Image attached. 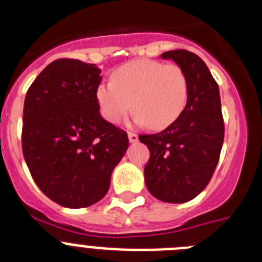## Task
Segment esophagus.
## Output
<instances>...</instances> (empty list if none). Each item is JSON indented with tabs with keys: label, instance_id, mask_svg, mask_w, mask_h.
<instances>
[{
	"label": "esophagus",
	"instance_id": "1",
	"mask_svg": "<svg viewBox=\"0 0 262 262\" xmlns=\"http://www.w3.org/2000/svg\"><path fill=\"white\" fill-rule=\"evenodd\" d=\"M128 140L129 143H136L138 142V135L135 133H128Z\"/></svg>",
	"mask_w": 262,
	"mask_h": 262
}]
</instances>
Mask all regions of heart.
Returning <instances> with one entry per match:
<instances>
[{
	"instance_id": "heart-1",
	"label": "heart",
	"mask_w": 262,
	"mask_h": 262,
	"mask_svg": "<svg viewBox=\"0 0 262 262\" xmlns=\"http://www.w3.org/2000/svg\"><path fill=\"white\" fill-rule=\"evenodd\" d=\"M95 96L108 123L120 122L133 105L136 122L162 129L185 110L189 85L183 69L177 64L135 60L116 68L111 83L99 84Z\"/></svg>"
}]
</instances>
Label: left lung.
<instances>
[{"label":"left lung","instance_id":"left-lung-1","mask_svg":"<svg viewBox=\"0 0 262 262\" xmlns=\"http://www.w3.org/2000/svg\"><path fill=\"white\" fill-rule=\"evenodd\" d=\"M183 69L189 85L185 110L167 128L139 135L150 150L146 186L168 204L191 201L210 182L224 143V118L217 81L202 58L185 49L162 53Z\"/></svg>","mask_w":262,"mask_h":262}]
</instances>
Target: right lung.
<instances>
[{"label":"right lung","instance_id":"right-lung-1","mask_svg":"<svg viewBox=\"0 0 262 262\" xmlns=\"http://www.w3.org/2000/svg\"><path fill=\"white\" fill-rule=\"evenodd\" d=\"M95 64L58 58L29 87L24 103L23 154L45 195L64 207L96 204L128 147L126 131L101 118Z\"/></svg>","mask_w":262,"mask_h":262}]
</instances>
